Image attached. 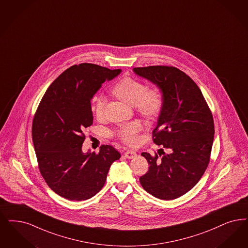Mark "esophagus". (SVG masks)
I'll return each mask as SVG.
<instances>
[{"mask_svg":"<svg viewBox=\"0 0 248 248\" xmlns=\"http://www.w3.org/2000/svg\"><path fill=\"white\" fill-rule=\"evenodd\" d=\"M124 155H125L126 158H128V159H132V158H134L135 156L137 155V154L135 152H133V151H127L124 154Z\"/></svg>","mask_w":248,"mask_h":248,"instance_id":"1","label":"esophagus"}]
</instances>
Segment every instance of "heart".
<instances>
[{"label":"heart","instance_id":"b5f03b06","mask_svg":"<svg viewBox=\"0 0 248 248\" xmlns=\"http://www.w3.org/2000/svg\"><path fill=\"white\" fill-rule=\"evenodd\" d=\"M111 92L120 100L133 105L135 110L147 119L155 118L163 108L164 98L161 91L156 87H145L140 81L132 77L120 79L112 86ZM105 105L104 97L96 95L93 98L92 110L97 120L104 117ZM141 128L140 122L131 121L121 124L114 131V135L128 145H135Z\"/></svg>","mask_w":248,"mask_h":248}]
</instances>
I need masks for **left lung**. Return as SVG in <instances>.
I'll return each mask as SVG.
<instances>
[{
  "label": "left lung",
  "mask_w": 248,
  "mask_h": 248,
  "mask_svg": "<svg viewBox=\"0 0 248 248\" xmlns=\"http://www.w3.org/2000/svg\"><path fill=\"white\" fill-rule=\"evenodd\" d=\"M133 71L155 83L162 92L164 104L153 140L168 152L160 149L155 155L141 154L149 169L140 182L157 199L174 200L193 188L209 165L213 117L199 86L179 69L157 65Z\"/></svg>",
  "instance_id": "left-lung-1"
}]
</instances>
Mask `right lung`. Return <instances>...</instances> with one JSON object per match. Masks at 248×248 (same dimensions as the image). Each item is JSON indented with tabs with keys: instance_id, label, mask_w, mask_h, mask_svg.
Masks as SVG:
<instances>
[{
	"instance_id": "1",
	"label": "right lung",
	"mask_w": 248,
	"mask_h": 248,
	"mask_svg": "<svg viewBox=\"0 0 248 248\" xmlns=\"http://www.w3.org/2000/svg\"><path fill=\"white\" fill-rule=\"evenodd\" d=\"M92 63L68 68L49 85L32 123V140L38 169L46 185L70 201L91 199L106 183L120 154L111 145L82 151L84 128L93 124L91 99L101 84L120 74Z\"/></svg>"
}]
</instances>
